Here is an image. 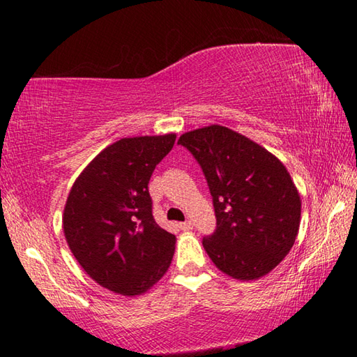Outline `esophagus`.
Returning a JSON list of instances; mask_svg holds the SVG:
<instances>
[{
    "mask_svg": "<svg viewBox=\"0 0 357 357\" xmlns=\"http://www.w3.org/2000/svg\"><path fill=\"white\" fill-rule=\"evenodd\" d=\"M179 228L183 229V231H190V229L193 228V223L190 220L183 222V223H179Z\"/></svg>",
    "mask_w": 357,
    "mask_h": 357,
    "instance_id": "esophagus-1",
    "label": "esophagus"
}]
</instances>
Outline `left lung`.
<instances>
[{
	"instance_id": "8db88e82",
	"label": "left lung",
	"mask_w": 357,
	"mask_h": 357,
	"mask_svg": "<svg viewBox=\"0 0 357 357\" xmlns=\"http://www.w3.org/2000/svg\"><path fill=\"white\" fill-rule=\"evenodd\" d=\"M178 144L200 164L217 227L203 247L222 273L257 280L288 255L298 236L301 197L285 165L223 126L185 132Z\"/></svg>"
}]
</instances>
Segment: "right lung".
I'll list each match as a JSON object with an SVG mask.
<instances>
[{"instance_id": "right-lung-1", "label": "right lung", "mask_w": 357, "mask_h": 357, "mask_svg": "<svg viewBox=\"0 0 357 357\" xmlns=\"http://www.w3.org/2000/svg\"><path fill=\"white\" fill-rule=\"evenodd\" d=\"M176 135L121 138L94 157L72 185L63 229L93 280L123 296L159 282L174 253V234L157 225L148 184Z\"/></svg>"}]
</instances>
